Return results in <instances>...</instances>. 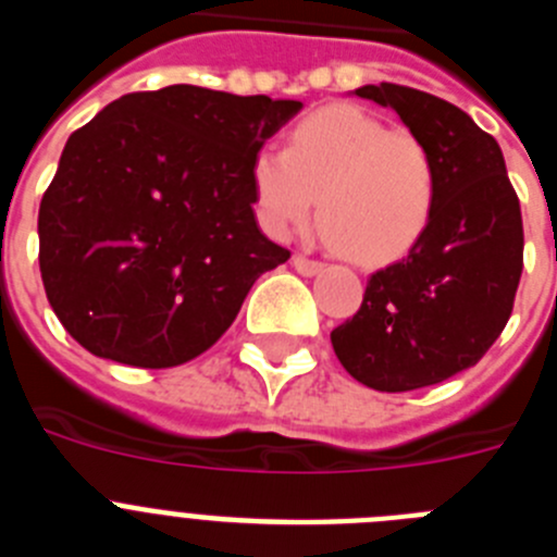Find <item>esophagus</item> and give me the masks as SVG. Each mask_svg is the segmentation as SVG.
I'll return each instance as SVG.
<instances>
[{
    "mask_svg": "<svg viewBox=\"0 0 557 557\" xmlns=\"http://www.w3.org/2000/svg\"><path fill=\"white\" fill-rule=\"evenodd\" d=\"M293 268L298 270L301 275H318L323 270V262H314V259H309V256L295 253L293 256Z\"/></svg>",
    "mask_w": 557,
    "mask_h": 557,
    "instance_id": "34e87169",
    "label": "esophagus"
}]
</instances>
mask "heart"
<instances>
[{
    "label": "heart",
    "instance_id": "b5f03b06",
    "mask_svg": "<svg viewBox=\"0 0 557 557\" xmlns=\"http://www.w3.org/2000/svg\"><path fill=\"white\" fill-rule=\"evenodd\" d=\"M437 170L410 127H385L354 106H329L298 122L289 147H262L253 159L256 211L275 236L321 220L357 262L405 253L432 218Z\"/></svg>",
    "mask_w": 557,
    "mask_h": 557
}]
</instances>
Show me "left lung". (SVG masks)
I'll use <instances>...</instances> for the list:
<instances>
[{
  "mask_svg": "<svg viewBox=\"0 0 557 557\" xmlns=\"http://www.w3.org/2000/svg\"><path fill=\"white\" fill-rule=\"evenodd\" d=\"M354 95L393 108L426 141L437 189L424 234L368 278L332 346L362 385L418 391L476 366L508 323L524 264L519 198L496 139L466 111L396 83Z\"/></svg>",
  "mask_w": 557,
  "mask_h": 557,
  "instance_id": "8db88e82",
  "label": "left lung"
}]
</instances>
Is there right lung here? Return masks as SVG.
<instances>
[{
	"mask_svg": "<svg viewBox=\"0 0 557 557\" xmlns=\"http://www.w3.org/2000/svg\"><path fill=\"white\" fill-rule=\"evenodd\" d=\"M298 100L166 86L69 136L38 209L49 307L95 357L175 368L209 351L289 259L256 223L253 159Z\"/></svg>",
	"mask_w": 557,
	"mask_h": 557,
	"instance_id": "1",
	"label": "right lung"
}]
</instances>
